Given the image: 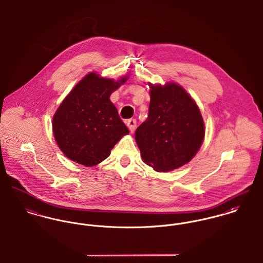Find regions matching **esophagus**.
Listing matches in <instances>:
<instances>
[{
	"label": "esophagus",
	"instance_id": "1",
	"mask_svg": "<svg viewBox=\"0 0 263 263\" xmlns=\"http://www.w3.org/2000/svg\"><path fill=\"white\" fill-rule=\"evenodd\" d=\"M125 122H126V125H127L128 129L133 133L135 130L136 126H137V120L134 119V118H130V119H127Z\"/></svg>",
	"mask_w": 263,
	"mask_h": 263
}]
</instances>
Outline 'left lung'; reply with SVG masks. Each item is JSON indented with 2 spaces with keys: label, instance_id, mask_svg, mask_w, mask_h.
I'll return each mask as SVG.
<instances>
[{
  "label": "left lung",
  "instance_id": "obj_1",
  "mask_svg": "<svg viewBox=\"0 0 263 263\" xmlns=\"http://www.w3.org/2000/svg\"><path fill=\"white\" fill-rule=\"evenodd\" d=\"M147 119L136 130L144 162L155 171L168 172L188 163L204 138L198 106L178 84H150Z\"/></svg>",
  "mask_w": 263,
  "mask_h": 263
}]
</instances>
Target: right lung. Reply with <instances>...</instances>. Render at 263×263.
<instances>
[{
	"instance_id": "add662e5",
	"label": "right lung",
	"mask_w": 263,
	"mask_h": 263,
	"mask_svg": "<svg viewBox=\"0 0 263 263\" xmlns=\"http://www.w3.org/2000/svg\"><path fill=\"white\" fill-rule=\"evenodd\" d=\"M127 80L106 79L92 72L85 76L61 103L52 118L60 149L70 160L91 167L105 160L128 128L109 97Z\"/></svg>"
}]
</instances>
